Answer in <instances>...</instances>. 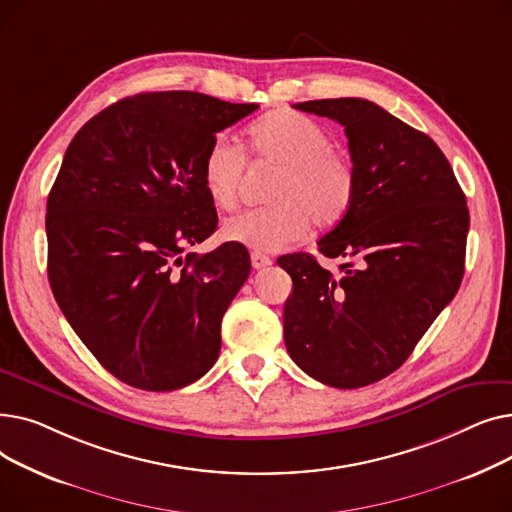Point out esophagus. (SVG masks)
Here are the masks:
<instances>
[{"mask_svg":"<svg viewBox=\"0 0 512 512\" xmlns=\"http://www.w3.org/2000/svg\"><path fill=\"white\" fill-rule=\"evenodd\" d=\"M251 263H253L255 270H263V267H270L274 261H272V257H267V255L255 251V253H251Z\"/></svg>","mask_w":512,"mask_h":512,"instance_id":"34e87169","label":"esophagus"}]
</instances>
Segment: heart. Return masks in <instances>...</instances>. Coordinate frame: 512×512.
I'll return each mask as SVG.
<instances>
[{"instance_id":"heart-1","label":"heart","mask_w":512,"mask_h":512,"mask_svg":"<svg viewBox=\"0 0 512 512\" xmlns=\"http://www.w3.org/2000/svg\"><path fill=\"white\" fill-rule=\"evenodd\" d=\"M255 159L278 168L267 199L270 205L232 215L224 236L255 251H282L315 226L328 228L351 211L357 176L351 161L332 149L330 134L311 118L278 110L249 126ZM247 157L240 145L220 134L203 157V186L211 203L232 209L238 201Z\"/></svg>"}]
</instances>
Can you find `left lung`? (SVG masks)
Here are the masks:
<instances>
[{
    "mask_svg": "<svg viewBox=\"0 0 512 512\" xmlns=\"http://www.w3.org/2000/svg\"><path fill=\"white\" fill-rule=\"evenodd\" d=\"M344 126L357 176L351 211L319 253L282 255L292 278L284 305L288 355L332 388L384 380L454 299L465 272L467 199L440 147L359 97L294 105Z\"/></svg>",
    "mask_w": 512,
    "mask_h": 512,
    "instance_id": "obj_1",
    "label": "left lung"
}]
</instances>
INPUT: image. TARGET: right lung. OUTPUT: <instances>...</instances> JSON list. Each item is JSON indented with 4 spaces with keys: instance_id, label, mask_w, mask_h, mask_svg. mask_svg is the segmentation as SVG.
<instances>
[{
    "instance_id": "right-lung-1",
    "label": "right lung",
    "mask_w": 512,
    "mask_h": 512,
    "mask_svg": "<svg viewBox=\"0 0 512 512\" xmlns=\"http://www.w3.org/2000/svg\"><path fill=\"white\" fill-rule=\"evenodd\" d=\"M193 91L141 93L93 116L47 197V276L93 357L128 386L170 392L218 361L222 317L251 274L203 186L215 134L257 110Z\"/></svg>"
}]
</instances>
